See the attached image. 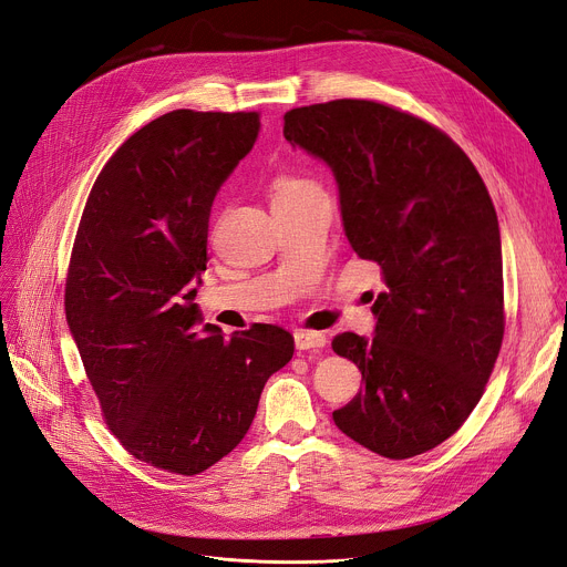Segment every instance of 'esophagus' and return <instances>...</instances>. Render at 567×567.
<instances>
[{"instance_id":"obj_1","label":"esophagus","mask_w":567,"mask_h":567,"mask_svg":"<svg viewBox=\"0 0 567 567\" xmlns=\"http://www.w3.org/2000/svg\"><path fill=\"white\" fill-rule=\"evenodd\" d=\"M293 343H296V350H321V348H326L328 337L323 332L296 330L293 332Z\"/></svg>"}]
</instances>
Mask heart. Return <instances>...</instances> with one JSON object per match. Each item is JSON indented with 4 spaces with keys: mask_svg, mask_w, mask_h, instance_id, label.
<instances>
[{
    "mask_svg": "<svg viewBox=\"0 0 567 567\" xmlns=\"http://www.w3.org/2000/svg\"><path fill=\"white\" fill-rule=\"evenodd\" d=\"M317 185L307 183V181H300V178H278L276 185H274V200L278 198H291L305 189H312Z\"/></svg>",
    "mask_w": 567,
    "mask_h": 567,
    "instance_id": "b5f03b06",
    "label": "heart"
}]
</instances>
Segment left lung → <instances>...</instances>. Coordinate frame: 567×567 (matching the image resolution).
I'll return each mask as SVG.
<instances>
[{"mask_svg":"<svg viewBox=\"0 0 567 567\" xmlns=\"http://www.w3.org/2000/svg\"><path fill=\"white\" fill-rule=\"evenodd\" d=\"M285 140L337 181L352 250L382 269L375 337H334L364 389L334 425L389 458L450 439L477 406L504 334L502 244L488 189L443 131L367 99L285 115Z\"/></svg>","mask_w":567,"mask_h":567,"instance_id":"8db88e82","label":"left lung"}]
</instances>
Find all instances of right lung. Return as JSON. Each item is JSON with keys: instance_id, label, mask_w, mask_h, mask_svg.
Instances as JSON below:
<instances>
[{"instance_id": "1", "label": "right lung", "mask_w": 567, "mask_h": 567, "mask_svg": "<svg viewBox=\"0 0 567 567\" xmlns=\"http://www.w3.org/2000/svg\"><path fill=\"white\" fill-rule=\"evenodd\" d=\"M257 133V113L148 122L96 176L74 239L65 315L87 380L120 443L167 473L233 452L293 354L276 326L196 330L213 203Z\"/></svg>"}]
</instances>
